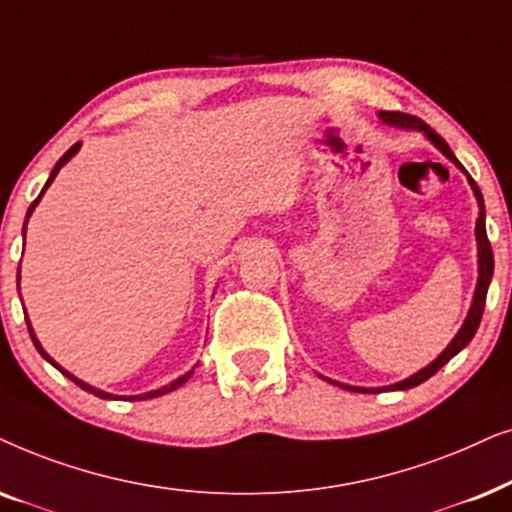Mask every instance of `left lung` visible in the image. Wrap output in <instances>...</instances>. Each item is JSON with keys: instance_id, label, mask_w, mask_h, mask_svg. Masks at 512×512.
Here are the masks:
<instances>
[{"instance_id": "obj_1", "label": "left lung", "mask_w": 512, "mask_h": 512, "mask_svg": "<svg viewBox=\"0 0 512 512\" xmlns=\"http://www.w3.org/2000/svg\"><path fill=\"white\" fill-rule=\"evenodd\" d=\"M379 117L384 119L386 124H393V126H400V128H414V131H424V133L428 135V140H431L433 145L438 147L440 152L445 154L449 161H454L456 166H459V168L463 170V166H461L459 161H456V156H454L452 149H449L447 142L442 140L440 135L435 133L433 128L426 124V121H421L419 117H412V114H405V112H379ZM463 173H466V170H463ZM466 175H468V173H466ZM468 182H470V187H473V192H475V199H478V206H480L478 224H475V236H478V260H480V276H478V288H475L473 306H470V311H468V318H466V323L461 325L459 335H456V337L452 339V344H449L447 349L440 353L438 360H433L431 365L424 367V370L414 374V377L405 379V381H400V384H395V386H386L388 391H395V388H400V391H405V388L419 386L421 381L431 379L433 374L438 372L442 365H447L449 360H452V358L456 356V353H459V351L463 349V346H468L470 339H473V337H475V332H478V325H480V320H482V311H485V302H487V288H489V281H492V274H494V252H492V245H489L487 229H485V201H482V194H480V189H478V185H475V180H473V177H470V175H468ZM327 381H330V379H327ZM330 384H337V386H342V388H349V391H356V393H367V388L346 386V384H339V381H330ZM379 391H384V388H379ZM374 393H377V391H374Z\"/></svg>"}]
</instances>
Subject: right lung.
Returning <instances> with one entry per match:
<instances>
[{"instance_id": "obj_1", "label": "right lung", "mask_w": 512, "mask_h": 512, "mask_svg": "<svg viewBox=\"0 0 512 512\" xmlns=\"http://www.w3.org/2000/svg\"><path fill=\"white\" fill-rule=\"evenodd\" d=\"M77 149H79V142H77V145H72L70 149H67V152H65L63 156H60V161L56 163V168H53V170H51V177H49V180H46V185H44V189H42V194L46 192V187H49V185H51V182H53V180H56L58 170H60V168H63V166H65V163H67V161H70L74 154H77ZM42 194H39V196H37V199H34V201H32V206H30V210H27V217H30V215H32V210H34V206H37V203H39V199H42ZM27 330H30V337H32V342H34V346H37V351H39V353H42V356H44L46 360H49V363H51L53 367H58V370H60V372H63V374H67V377H70V379L74 381V384H77V386H81V388H84V391H88V393L98 395V398H112V395H109V393H102V391H98V388L88 386V384H84V381H79L77 377H72V374H70V372H65V370H63V367H60V365L56 363V360H53V358L49 356V353H46V351L42 349V346H39V342H37V337H34V332H32V327H30V320H27ZM192 372H194V370H192ZM192 372H187V374H185V377L175 379V381H173V384H168V386H163V388H156V391H149V393H145V395H138V398H142V400H145V398H156V395H163V393H168V391H175V388H177V386H182V384H185V381H187L189 377H192ZM128 400H135V398H128Z\"/></svg>"}]
</instances>
